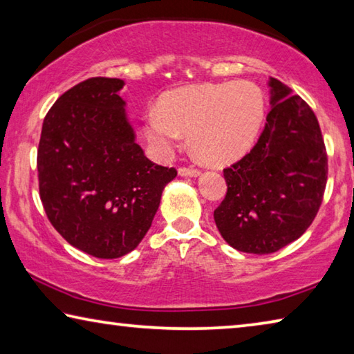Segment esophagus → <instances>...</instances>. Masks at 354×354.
<instances>
[{
  "label": "esophagus",
  "instance_id": "1",
  "mask_svg": "<svg viewBox=\"0 0 354 354\" xmlns=\"http://www.w3.org/2000/svg\"><path fill=\"white\" fill-rule=\"evenodd\" d=\"M178 173L181 176H198L200 170L195 169V167H179Z\"/></svg>",
  "mask_w": 354,
  "mask_h": 354
}]
</instances>
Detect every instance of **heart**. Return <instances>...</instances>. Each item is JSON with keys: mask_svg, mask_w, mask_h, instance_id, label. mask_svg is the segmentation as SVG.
<instances>
[{"mask_svg": "<svg viewBox=\"0 0 354 354\" xmlns=\"http://www.w3.org/2000/svg\"><path fill=\"white\" fill-rule=\"evenodd\" d=\"M266 101L250 81L205 82L176 88L159 100L145 117V134L160 153L187 134L189 147L206 164L241 158L259 134Z\"/></svg>", "mask_w": 354, "mask_h": 354, "instance_id": "obj_1", "label": "heart"}]
</instances>
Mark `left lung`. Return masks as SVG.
I'll return each mask as SVG.
<instances>
[{
  "mask_svg": "<svg viewBox=\"0 0 354 354\" xmlns=\"http://www.w3.org/2000/svg\"><path fill=\"white\" fill-rule=\"evenodd\" d=\"M272 111L251 151L223 170L226 195L214 211L232 248L270 254L304 234L328 179L325 140L314 111L272 77Z\"/></svg>",
  "mask_w": 354,
  "mask_h": 354,
  "instance_id": "obj_1",
  "label": "left lung"
}]
</instances>
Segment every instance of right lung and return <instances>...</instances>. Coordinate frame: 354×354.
I'll return each instance as SVG.
<instances>
[{"label":"right lung","mask_w":354,"mask_h":354,"mask_svg":"<svg viewBox=\"0 0 354 354\" xmlns=\"http://www.w3.org/2000/svg\"><path fill=\"white\" fill-rule=\"evenodd\" d=\"M117 77H88L45 115L37 149L40 200L75 248L100 259L128 254L145 237L160 195L176 176L134 140Z\"/></svg>","instance_id":"1"}]
</instances>
